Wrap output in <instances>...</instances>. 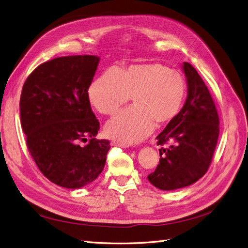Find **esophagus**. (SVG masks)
Instances as JSON below:
<instances>
[{
	"label": "esophagus",
	"mask_w": 248,
	"mask_h": 248,
	"mask_svg": "<svg viewBox=\"0 0 248 248\" xmlns=\"http://www.w3.org/2000/svg\"><path fill=\"white\" fill-rule=\"evenodd\" d=\"M111 145H113V147H122V148H126V144H124V143H120L116 140H112L111 141Z\"/></svg>",
	"instance_id": "34e87169"
}]
</instances>
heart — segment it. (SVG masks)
<instances>
[{"instance_id":"1","label":"heart","mask_w":248,"mask_h":248,"mask_svg":"<svg viewBox=\"0 0 248 248\" xmlns=\"http://www.w3.org/2000/svg\"><path fill=\"white\" fill-rule=\"evenodd\" d=\"M131 95L134 106L105 126L108 136L124 144L143 140L155 124H167L179 115L186 97V80L179 71L159 62L133 63L119 71L107 70L88 90L91 105L105 115H114Z\"/></svg>"}]
</instances>
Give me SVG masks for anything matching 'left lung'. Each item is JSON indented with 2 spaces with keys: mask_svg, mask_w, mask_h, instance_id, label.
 <instances>
[{
  "mask_svg": "<svg viewBox=\"0 0 248 248\" xmlns=\"http://www.w3.org/2000/svg\"><path fill=\"white\" fill-rule=\"evenodd\" d=\"M187 97L179 115L156 137L157 144L172 142L159 150V164L148 176L162 190L193 185L204 175L212 162L219 136V116L211 93L197 70L183 62Z\"/></svg>",
  "mask_w": 248,
  "mask_h": 248,
  "instance_id": "1",
  "label": "left lung"
}]
</instances>
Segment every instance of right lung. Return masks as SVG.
<instances>
[{"label": "right lung", "instance_id": "right-lung-1", "mask_svg": "<svg viewBox=\"0 0 248 248\" xmlns=\"http://www.w3.org/2000/svg\"><path fill=\"white\" fill-rule=\"evenodd\" d=\"M98 62L96 55L56 58L35 68L23 86L21 123L29 153L46 178L66 188L96 179L110 150L109 140L95 138L99 122L88 97Z\"/></svg>", "mask_w": 248, "mask_h": 248}]
</instances>
